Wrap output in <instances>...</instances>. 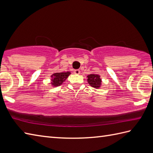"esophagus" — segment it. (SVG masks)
Here are the masks:
<instances>
[{
    "mask_svg": "<svg viewBox=\"0 0 153 153\" xmlns=\"http://www.w3.org/2000/svg\"><path fill=\"white\" fill-rule=\"evenodd\" d=\"M80 73V71L79 70V69H76V70L74 71V73L75 74H79Z\"/></svg>",
    "mask_w": 153,
    "mask_h": 153,
    "instance_id": "1",
    "label": "esophagus"
}]
</instances>
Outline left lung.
Instances as JSON below:
<instances>
[{"mask_svg": "<svg viewBox=\"0 0 153 153\" xmlns=\"http://www.w3.org/2000/svg\"><path fill=\"white\" fill-rule=\"evenodd\" d=\"M87 81L89 85L95 89H99L102 85V79L97 74H90L87 76Z\"/></svg>", "mask_w": 153, "mask_h": 153, "instance_id": "left-lung-1", "label": "left lung"}]
</instances>
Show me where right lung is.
I'll use <instances>...</instances> for the list:
<instances>
[{
	"mask_svg": "<svg viewBox=\"0 0 153 153\" xmlns=\"http://www.w3.org/2000/svg\"><path fill=\"white\" fill-rule=\"evenodd\" d=\"M71 74V72H62V73H55L51 76V84L53 87H58L62 85L63 82L66 80Z\"/></svg>",
	"mask_w": 153,
	"mask_h": 153,
	"instance_id": "right-lung-1",
	"label": "right lung"
}]
</instances>
